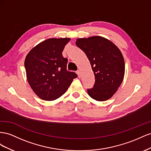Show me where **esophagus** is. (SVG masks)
<instances>
[{"label": "esophagus", "mask_w": 151, "mask_h": 151, "mask_svg": "<svg viewBox=\"0 0 151 151\" xmlns=\"http://www.w3.org/2000/svg\"><path fill=\"white\" fill-rule=\"evenodd\" d=\"M76 73H77V75H78L79 78H80V77H81V72H80V71L78 70V71H76Z\"/></svg>", "instance_id": "1"}]
</instances>
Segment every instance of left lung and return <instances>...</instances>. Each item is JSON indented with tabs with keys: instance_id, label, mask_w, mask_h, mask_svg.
<instances>
[{
	"instance_id": "8db88e82",
	"label": "left lung",
	"mask_w": 151,
	"mask_h": 151,
	"mask_svg": "<svg viewBox=\"0 0 151 151\" xmlns=\"http://www.w3.org/2000/svg\"><path fill=\"white\" fill-rule=\"evenodd\" d=\"M76 45L87 55L95 75L89 96L97 101L109 99L121 85L124 75V61L118 47L100 36L78 38Z\"/></svg>"
}]
</instances>
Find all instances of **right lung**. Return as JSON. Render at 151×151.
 <instances>
[{"mask_svg": "<svg viewBox=\"0 0 151 151\" xmlns=\"http://www.w3.org/2000/svg\"><path fill=\"white\" fill-rule=\"evenodd\" d=\"M70 40V38H49L34 47L26 56L28 82L42 100L59 98L77 77L75 73L67 71L68 59L62 54Z\"/></svg>", "mask_w": 151, "mask_h": 151, "instance_id": "1", "label": "right lung"}]
</instances>
